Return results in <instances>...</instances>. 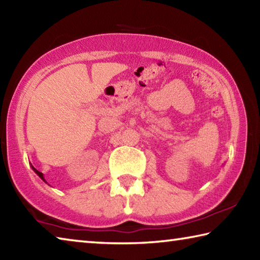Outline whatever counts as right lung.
I'll return each mask as SVG.
<instances>
[{"label": "right lung", "mask_w": 260, "mask_h": 260, "mask_svg": "<svg viewBox=\"0 0 260 260\" xmlns=\"http://www.w3.org/2000/svg\"><path fill=\"white\" fill-rule=\"evenodd\" d=\"M32 169H33V171H34V172H35V173H37V174L39 175V177H40V178H41V179L43 180V181H45V182L47 183V181H46V179H45V177H43V173H41V172H39V171H38L37 169H34V167H33V166H32Z\"/></svg>", "instance_id": "obj_1"}]
</instances>
